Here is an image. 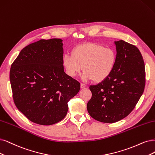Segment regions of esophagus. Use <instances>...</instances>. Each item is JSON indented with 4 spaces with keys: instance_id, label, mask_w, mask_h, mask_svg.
Instances as JSON below:
<instances>
[{
    "instance_id": "obj_1",
    "label": "esophagus",
    "mask_w": 155,
    "mask_h": 155,
    "mask_svg": "<svg viewBox=\"0 0 155 155\" xmlns=\"http://www.w3.org/2000/svg\"><path fill=\"white\" fill-rule=\"evenodd\" d=\"M85 87H86V85H85V84H83V83L81 84V89H84Z\"/></svg>"
}]
</instances>
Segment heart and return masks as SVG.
<instances>
[{
	"label": "heart",
	"instance_id": "heart-1",
	"mask_svg": "<svg viewBox=\"0 0 155 155\" xmlns=\"http://www.w3.org/2000/svg\"><path fill=\"white\" fill-rule=\"evenodd\" d=\"M117 61L116 51L111 48L96 43L80 45L72 50L71 55L65 54L62 64L69 76L75 77L82 70L85 81H104L110 75Z\"/></svg>",
	"mask_w": 155,
	"mask_h": 155
}]
</instances>
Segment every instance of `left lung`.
<instances>
[{
	"mask_svg": "<svg viewBox=\"0 0 155 155\" xmlns=\"http://www.w3.org/2000/svg\"><path fill=\"white\" fill-rule=\"evenodd\" d=\"M115 44L117 61L113 71L104 81L89 86L92 97L87 111L102 123H116L128 116L145 87V65L138 48L123 40Z\"/></svg>",
	"mask_w": 155,
	"mask_h": 155,
	"instance_id": "left-lung-1",
	"label": "left lung"
}]
</instances>
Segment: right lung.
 <instances>
[{
  "mask_svg": "<svg viewBox=\"0 0 155 155\" xmlns=\"http://www.w3.org/2000/svg\"><path fill=\"white\" fill-rule=\"evenodd\" d=\"M62 40L41 39L23 48L9 78L17 108L31 121L51 125L66 115L68 103L81 84L64 71Z\"/></svg>",
  "mask_w": 155,
  "mask_h": 155,
  "instance_id": "add662e5",
  "label": "right lung"
}]
</instances>
